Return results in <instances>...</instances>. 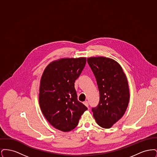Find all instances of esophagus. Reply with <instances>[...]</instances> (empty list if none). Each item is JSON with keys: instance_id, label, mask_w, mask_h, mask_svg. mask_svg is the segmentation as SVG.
Segmentation results:
<instances>
[{"instance_id": "obj_1", "label": "esophagus", "mask_w": 157, "mask_h": 157, "mask_svg": "<svg viewBox=\"0 0 157 157\" xmlns=\"http://www.w3.org/2000/svg\"><path fill=\"white\" fill-rule=\"evenodd\" d=\"M83 104L85 105L86 106H87L88 108L89 107V104H88V102L87 101H84L83 102Z\"/></svg>"}]
</instances>
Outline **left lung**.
<instances>
[{
	"label": "left lung",
	"instance_id": "left-lung-1",
	"mask_svg": "<svg viewBox=\"0 0 157 157\" xmlns=\"http://www.w3.org/2000/svg\"><path fill=\"white\" fill-rule=\"evenodd\" d=\"M87 62L96 78L99 102L92 108L100 127L110 128L122 117L129 101L127 77L120 64L105 57H94Z\"/></svg>",
	"mask_w": 157,
	"mask_h": 157
}]
</instances>
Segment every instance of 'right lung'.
I'll list each match as a JSON object with an SVG mask.
<instances>
[{"mask_svg": "<svg viewBox=\"0 0 157 157\" xmlns=\"http://www.w3.org/2000/svg\"><path fill=\"white\" fill-rule=\"evenodd\" d=\"M85 58L54 61L40 79L39 102L47 121L63 132L74 129L87 107L77 99L75 81L85 66Z\"/></svg>", "mask_w": 157, "mask_h": 157, "instance_id": "add662e5", "label": "right lung"}]
</instances>
